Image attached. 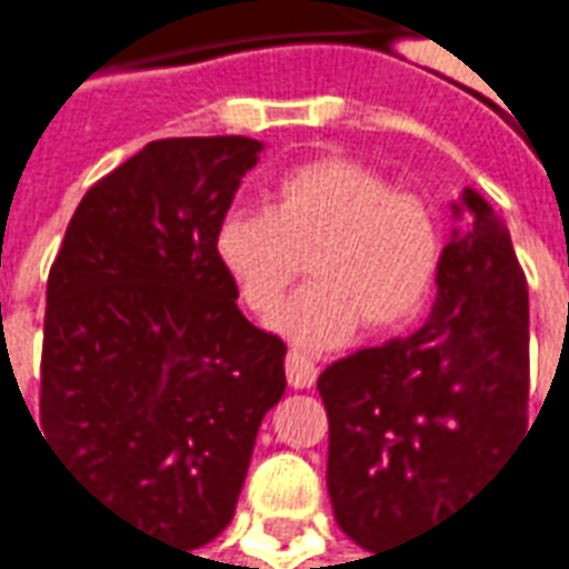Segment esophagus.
Instances as JSON below:
<instances>
[{"label": "esophagus", "mask_w": 569, "mask_h": 569, "mask_svg": "<svg viewBox=\"0 0 569 569\" xmlns=\"http://www.w3.org/2000/svg\"><path fill=\"white\" fill-rule=\"evenodd\" d=\"M286 378L296 390H311L318 381V365L311 362L302 352H289L286 356Z\"/></svg>", "instance_id": "34e87169"}]
</instances>
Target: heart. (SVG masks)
<instances>
[{
  "mask_svg": "<svg viewBox=\"0 0 569 569\" xmlns=\"http://www.w3.org/2000/svg\"><path fill=\"white\" fill-rule=\"evenodd\" d=\"M213 258L251 315H270L302 273L270 327L299 349L327 352L359 327L397 333L431 299L443 258L435 210L378 169L321 157L283 172L270 210L232 207L213 232Z\"/></svg>",
  "mask_w": 569,
  "mask_h": 569,
  "instance_id": "1",
  "label": "heart"
}]
</instances>
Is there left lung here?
Returning <instances> with one entry per match:
<instances>
[{"label": "left lung", "mask_w": 569, "mask_h": 569, "mask_svg": "<svg viewBox=\"0 0 569 569\" xmlns=\"http://www.w3.org/2000/svg\"><path fill=\"white\" fill-rule=\"evenodd\" d=\"M438 299L412 337L359 349L321 378L327 491L365 551L419 539L526 435L529 289L510 229L476 188L450 204Z\"/></svg>", "instance_id": "obj_1"}]
</instances>
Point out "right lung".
I'll list each match as a JSON object with an SVG mask.
<instances>
[{
  "label": "right lung",
  "instance_id": "add662e5",
  "mask_svg": "<svg viewBox=\"0 0 569 569\" xmlns=\"http://www.w3.org/2000/svg\"><path fill=\"white\" fill-rule=\"evenodd\" d=\"M261 150L150 141L81 198L47 283L40 438L97 503L188 551L229 526L286 390L283 340L239 311L213 258Z\"/></svg>",
  "mask_w": 569,
  "mask_h": 569
}]
</instances>
